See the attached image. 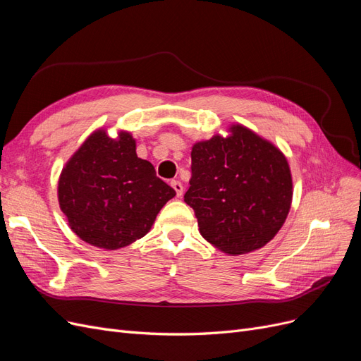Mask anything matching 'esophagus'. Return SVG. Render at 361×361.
<instances>
[{
  "instance_id": "obj_1",
  "label": "esophagus",
  "mask_w": 361,
  "mask_h": 361,
  "mask_svg": "<svg viewBox=\"0 0 361 361\" xmlns=\"http://www.w3.org/2000/svg\"><path fill=\"white\" fill-rule=\"evenodd\" d=\"M171 186H173V190L176 191V195L182 197V194H183V185L179 180H171Z\"/></svg>"
}]
</instances>
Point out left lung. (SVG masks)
Segmentation results:
<instances>
[{"mask_svg":"<svg viewBox=\"0 0 361 361\" xmlns=\"http://www.w3.org/2000/svg\"><path fill=\"white\" fill-rule=\"evenodd\" d=\"M228 135L197 142L191 151L190 190L198 230L219 251L259 250L283 226L293 200L288 161L271 142L240 123Z\"/></svg>","mask_w":361,"mask_h":361,"instance_id":"8db88e82","label":"left lung"}]
</instances>
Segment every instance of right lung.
<instances>
[{
	"mask_svg": "<svg viewBox=\"0 0 361 361\" xmlns=\"http://www.w3.org/2000/svg\"><path fill=\"white\" fill-rule=\"evenodd\" d=\"M175 190L135 154L127 131L116 139L94 131L67 161L58 180V202L70 228L97 247L115 251L151 230Z\"/></svg>",
	"mask_w": 361,
	"mask_h": 361,
	"instance_id": "obj_1",
	"label": "right lung"
}]
</instances>
